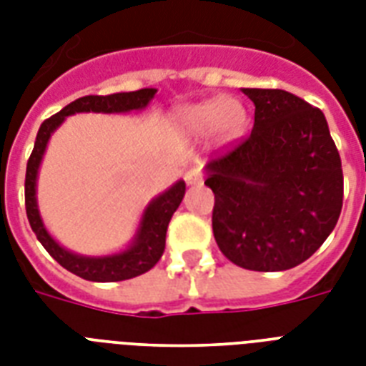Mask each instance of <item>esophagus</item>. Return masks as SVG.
I'll use <instances>...</instances> for the list:
<instances>
[{
  "label": "esophagus",
  "instance_id": "esophagus-1",
  "mask_svg": "<svg viewBox=\"0 0 366 366\" xmlns=\"http://www.w3.org/2000/svg\"><path fill=\"white\" fill-rule=\"evenodd\" d=\"M184 180H186V184H189V186H195V184L203 182V174H201L199 167H192V169H188L186 174H184Z\"/></svg>",
  "mask_w": 366,
  "mask_h": 366
}]
</instances>
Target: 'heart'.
<instances>
[{
  "instance_id": "1",
  "label": "heart",
  "mask_w": 366,
  "mask_h": 366,
  "mask_svg": "<svg viewBox=\"0 0 366 366\" xmlns=\"http://www.w3.org/2000/svg\"><path fill=\"white\" fill-rule=\"evenodd\" d=\"M172 122L186 137H203L211 132L220 144L237 140L247 129L249 114L235 97H212V99L178 106L172 114Z\"/></svg>"
}]
</instances>
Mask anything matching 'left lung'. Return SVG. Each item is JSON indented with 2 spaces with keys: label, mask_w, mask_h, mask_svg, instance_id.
<instances>
[{
  "label": "left lung",
  "mask_w": 366,
  "mask_h": 366,
  "mask_svg": "<svg viewBox=\"0 0 366 366\" xmlns=\"http://www.w3.org/2000/svg\"><path fill=\"white\" fill-rule=\"evenodd\" d=\"M241 91L254 104V127L207 163L212 232L237 266L283 272L307 260L335 229L342 161L319 108L281 89Z\"/></svg>",
  "instance_id": "obj_1"
}]
</instances>
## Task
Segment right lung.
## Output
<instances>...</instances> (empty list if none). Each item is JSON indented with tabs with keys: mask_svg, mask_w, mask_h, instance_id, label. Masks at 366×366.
I'll return each mask as SVG.
<instances>
[{
	"mask_svg": "<svg viewBox=\"0 0 366 366\" xmlns=\"http://www.w3.org/2000/svg\"><path fill=\"white\" fill-rule=\"evenodd\" d=\"M155 93H157V89H140V91H131V93H114L106 94V97H99V94L81 97L62 108L59 114L45 119L37 131L36 144H34L30 159H28V167H26L24 199L28 222H30L37 241L45 247L49 254L68 272L76 273L77 277L97 281V283H112V281H125V279L137 277V275H142L152 269L159 262L161 254L165 250L167 228H169V222H171L178 205L182 203V197L186 194V182L178 180L163 194L149 201L142 212L137 234L125 250L106 256L77 254V252L64 249L53 235L49 234V229L43 224L41 214H39V209H37V172H39V165H41L49 140L68 116L89 114V112L127 114L132 110H144L152 102Z\"/></svg>",
	"mask_w": 366,
	"mask_h": 366,
	"instance_id": "add662e5",
	"label": "right lung"
}]
</instances>
